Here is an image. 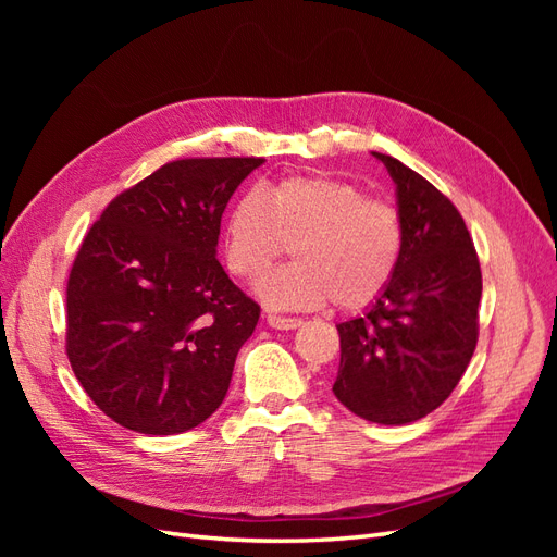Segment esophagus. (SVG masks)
Here are the masks:
<instances>
[{
	"instance_id": "obj_1",
	"label": "esophagus",
	"mask_w": 557,
	"mask_h": 557,
	"mask_svg": "<svg viewBox=\"0 0 557 557\" xmlns=\"http://www.w3.org/2000/svg\"><path fill=\"white\" fill-rule=\"evenodd\" d=\"M267 325L274 330H297L301 325V318H288V315H276L267 313Z\"/></svg>"
}]
</instances>
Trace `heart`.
<instances>
[{
    "mask_svg": "<svg viewBox=\"0 0 557 557\" xmlns=\"http://www.w3.org/2000/svg\"><path fill=\"white\" fill-rule=\"evenodd\" d=\"M401 248L397 209L342 178H283L244 195L227 218V264L237 276L262 274L288 250L297 256L256 283L274 309H315L332 299L346 311L364 309L391 285Z\"/></svg>",
    "mask_w": 557,
    "mask_h": 557,
    "instance_id": "heart-1",
    "label": "heart"
}]
</instances>
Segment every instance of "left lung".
<instances>
[{"instance_id": "8db88e82", "label": "left lung", "mask_w": 557, "mask_h": 557, "mask_svg": "<svg viewBox=\"0 0 557 557\" xmlns=\"http://www.w3.org/2000/svg\"><path fill=\"white\" fill-rule=\"evenodd\" d=\"M395 183L404 248L385 293L336 325L342 362L332 385L348 411L381 425L432 413L474 356L481 267L462 215L407 164L374 153Z\"/></svg>"}]
</instances>
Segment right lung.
<instances>
[{
  "mask_svg": "<svg viewBox=\"0 0 557 557\" xmlns=\"http://www.w3.org/2000/svg\"><path fill=\"white\" fill-rule=\"evenodd\" d=\"M260 158H190L117 195L66 283V356L117 425L181 434L221 407L260 307L218 262L221 218Z\"/></svg>",
  "mask_w": 557,
  "mask_h": 557,
  "instance_id": "1",
  "label": "right lung"
}]
</instances>
